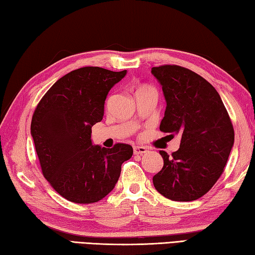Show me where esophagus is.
I'll use <instances>...</instances> for the list:
<instances>
[{
	"mask_svg": "<svg viewBox=\"0 0 255 255\" xmlns=\"http://www.w3.org/2000/svg\"><path fill=\"white\" fill-rule=\"evenodd\" d=\"M146 152H147L146 147H144V146H134L133 147L134 154H144V153H146Z\"/></svg>",
	"mask_w": 255,
	"mask_h": 255,
	"instance_id": "34e87169",
	"label": "esophagus"
}]
</instances>
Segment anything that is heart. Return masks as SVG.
I'll return each mask as SVG.
<instances>
[{"mask_svg":"<svg viewBox=\"0 0 255 255\" xmlns=\"http://www.w3.org/2000/svg\"><path fill=\"white\" fill-rule=\"evenodd\" d=\"M143 89H145V88H143ZM140 90H142V89H140ZM138 91V90H137Z\"/></svg>","mask_w":255,"mask_h":255,"instance_id":"b5f03b06","label":"heart"}]
</instances>
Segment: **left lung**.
Instances as JSON below:
<instances>
[{"mask_svg": "<svg viewBox=\"0 0 255 255\" xmlns=\"http://www.w3.org/2000/svg\"><path fill=\"white\" fill-rule=\"evenodd\" d=\"M166 101L162 132L180 134V148L153 176L158 193L172 201L198 200L224 171L234 143V129L220 94L195 72L179 65L152 68Z\"/></svg>", "mask_w": 255, "mask_h": 255, "instance_id": "1", "label": "left lung"}]
</instances>
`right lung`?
<instances>
[{
	"instance_id": "1",
	"label": "right lung",
	"mask_w": 255,
	"mask_h": 255,
	"mask_svg": "<svg viewBox=\"0 0 255 255\" xmlns=\"http://www.w3.org/2000/svg\"><path fill=\"white\" fill-rule=\"evenodd\" d=\"M127 74L85 66L62 76L38 102L31 135L42 173L57 193L74 203L99 202L111 192L133 148L93 145L92 127L101 122L109 91Z\"/></svg>"
}]
</instances>
